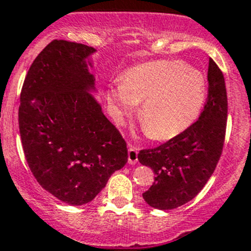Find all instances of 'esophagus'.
Masks as SVG:
<instances>
[{
  "instance_id": "obj_1",
  "label": "esophagus",
  "mask_w": 251,
  "mask_h": 251,
  "mask_svg": "<svg viewBox=\"0 0 251 251\" xmlns=\"http://www.w3.org/2000/svg\"><path fill=\"white\" fill-rule=\"evenodd\" d=\"M138 148H136L132 144H128V163L130 164H136L138 160Z\"/></svg>"
}]
</instances>
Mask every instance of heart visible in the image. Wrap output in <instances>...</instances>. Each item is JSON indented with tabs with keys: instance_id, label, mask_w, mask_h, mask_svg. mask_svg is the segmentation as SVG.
<instances>
[{
	"instance_id": "1",
	"label": "heart",
	"mask_w": 251,
	"mask_h": 251,
	"mask_svg": "<svg viewBox=\"0 0 251 251\" xmlns=\"http://www.w3.org/2000/svg\"><path fill=\"white\" fill-rule=\"evenodd\" d=\"M206 93V80L198 69L178 60H153L126 70L105 95L118 121L142 102V127L153 140L165 141L198 119Z\"/></svg>"
}]
</instances>
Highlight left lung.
Segmentation results:
<instances>
[{
  "label": "left lung",
  "instance_id": "1",
  "mask_svg": "<svg viewBox=\"0 0 251 251\" xmlns=\"http://www.w3.org/2000/svg\"><path fill=\"white\" fill-rule=\"evenodd\" d=\"M206 103L201 116L187 130L156 148L142 149L138 160L153 170L154 183L142 196L159 210L188 203L209 181L222 154L227 126L225 77L209 58Z\"/></svg>",
  "mask_w": 251,
  "mask_h": 251
}]
</instances>
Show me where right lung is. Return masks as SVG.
Wrapping results in <instances>:
<instances>
[{
    "mask_svg": "<svg viewBox=\"0 0 251 251\" xmlns=\"http://www.w3.org/2000/svg\"><path fill=\"white\" fill-rule=\"evenodd\" d=\"M95 52L53 40L32 62L20 93L27 165L42 188L70 205L93 201L127 163L125 140L88 93L95 91V76L86 58Z\"/></svg>",
    "mask_w": 251,
    "mask_h": 251,
    "instance_id": "obj_1",
    "label": "right lung"
}]
</instances>
